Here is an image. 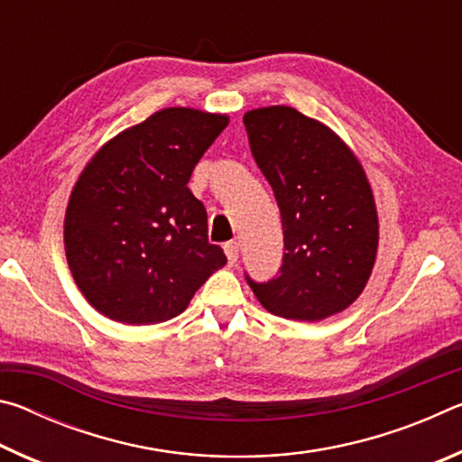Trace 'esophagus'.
Listing matches in <instances>:
<instances>
[{
  "label": "esophagus",
  "mask_w": 462,
  "mask_h": 462,
  "mask_svg": "<svg viewBox=\"0 0 462 462\" xmlns=\"http://www.w3.org/2000/svg\"><path fill=\"white\" fill-rule=\"evenodd\" d=\"M224 253H226V256H228L230 264H236L238 254H240L238 242H228V245H224Z\"/></svg>",
  "instance_id": "1"
}]
</instances>
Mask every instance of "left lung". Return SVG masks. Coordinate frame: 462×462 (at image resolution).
Returning a JSON list of instances; mask_svg holds the SVG:
<instances>
[{
    "label": "left lung",
    "instance_id": "8db88e82",
    "mask_svg": "<svg viewBox=\"0 0 462 462\" xmlns=\"http://www.w3.org/2000/svg\"><path fill=\"white\" fill-rule=\"evenodd\" d=\"M250 151L273 187L283 220V267L254 283L261 306L279 318L319 322L363 293L379 248V216L356 154L319 120L295 107L245 114Z\"/></svg>",
    "mask_w": 462,
    "mask_h": 462
}]
</instances>
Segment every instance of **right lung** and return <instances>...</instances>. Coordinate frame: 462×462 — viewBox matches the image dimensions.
<instances>
[{"instance_id": "add662e5", "label": "right lung", "mask_w": 462, "mask_h": 462, "mask_svg": "<svg viewBox=\"0 0 462 462\" xmlns=\"http://www.w3.org/2000/svg\"><path fill=\"white\" fill-rule=\"evenodd\" d=\"M226 114L165 107L109 138L69 195L65 254L77 287L114 322H167L222 269L189 177Z\"/></svg>"}]
</instances>
